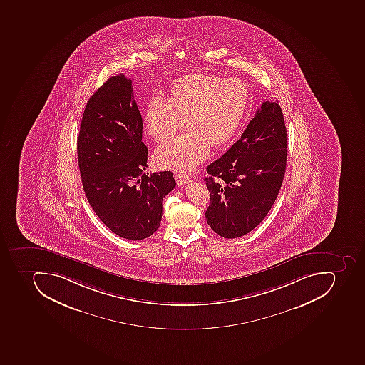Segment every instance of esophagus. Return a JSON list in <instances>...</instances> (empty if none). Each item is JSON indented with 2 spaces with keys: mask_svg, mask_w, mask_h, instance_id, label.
<instances>
[{
  "mask_svg": "<svg viewBox=\"0 0 365 365\" xmlns=\"http://www.w3.org/2000/svg\"><path fill=\"white\" fill-rule=\"evenodd\" d=\"M175 180L178 187H182L184 184H187V182H190L189 175L183 174V173H178L175 175Z\"/></svg>",
  "mask_w": 365,
  "mask_h": 365,
  "instance_id": "34e87169",
  "label": "esophagus"
}]
</instances>
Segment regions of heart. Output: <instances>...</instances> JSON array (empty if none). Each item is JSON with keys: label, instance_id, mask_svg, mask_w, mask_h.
<instances>
[{"label": "heart", "instance_id": "obj_1", "mask_svg": "<svg viewBox=\"0 0 365 365\" xmlns=\"http://www.w3.org/2000/svg\"><path fill=\"white\" fill-rule=\"evenodd\" d=\"M170 91V98L155 94L148 100L145 125L153 139L164 141L185 117L187 132L159 145L153 159L160 168L187 172L206 158L210 143L223 145L237 133L250 93L241 79L208 73L176 79Z\"/></svg>", "mask_w": 365, "mask_h": 365}]
</instances>
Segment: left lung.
I'll return each instance as SVG.
<instances>
[{"mask_svg": "<svg viewBox=\"0 0 365 365\" xmlns=\"http://www.w3.org/2000/svg\"><path fill=\"white\" fill-rule=\"evenodd\" d=\"M288 138L277 101L263 102L240 139L207 167L206 220L226 239L242 237L274 204L286 173Z\"/></svg>", "mask_w": 365, "mask_h": 365, "instance_id": "left-lung-1", "label": "left lung"}]
</instances>
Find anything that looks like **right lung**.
<instances>
[{"label": "right lung", "mask_w": 365, "mask_h": 365, "mask_svg": "<svg viewBox=\"0 0 365 365\" xmlns=\"http://www.w3.org/2000/svg\"><path fill=\"white\" fill-rule=\"evenodd\" d=\"M83 189L108 229L142 240L160 226L163 199L175 187L173 173L145 174L148 148L132 81L110 77L88 99L77 139Z\"/></svg>", "instance_id": "right-lung-1"}]
</instances>
